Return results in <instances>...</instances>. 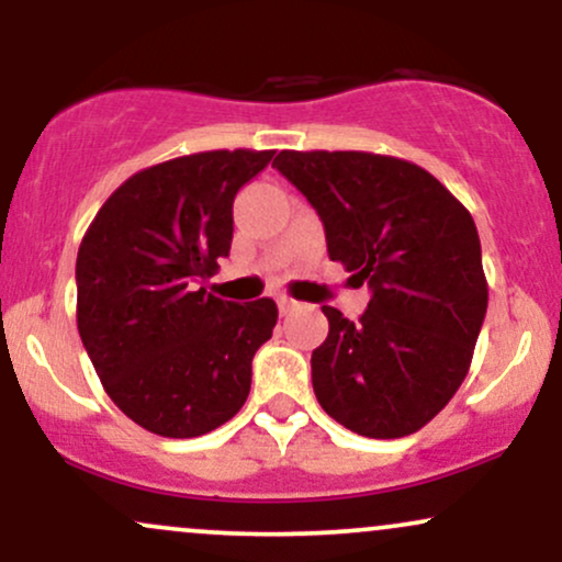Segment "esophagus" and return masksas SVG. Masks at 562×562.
Returning <instances> with one entry per match:
<instances>
[{"label":"esophagus","mask_w":562,"mask_h":562,"mask_svg":"<svg viewBox=\"0 0 562 562\" xmlns=\"http://www.w3.org/2000/svg\"><path fill=\"white\" fill-rule=\"evenodd\" d=\"M277 306H280V314H282V317H285V314L293 312V308H299L301 303L293 301V299H288V295H280V299H277Z\"/></svg>","instance_id":"1"}]
</instances>
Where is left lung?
Returning <instances> with one entry per match:
<instances>
[{"mask_svg":"<svg viewBox=\"0 0 562 562\" xmlns=\"http://www.w3.org/2000/svg\"><path fill=\"white\" fill-rule=\"evenodd\" d=\"M274 169L312 203L327 254L372 299L357 322L322 306L312 353L322 409L367 438L430 423L465 380L488 306L473 216L409 160L359 150H282Z\"/></svg>","mask_w":562,"mask_h":562,"instance_id":"1","label":"left lung"}]
</instances>
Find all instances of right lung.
Wrapping results in <instances>:
<instances>
[{
  "label": "right lung",
  "instance_id": "obj_1",
  "mask_svg": "<svg viewBox=\"0 0 562 562\" xmlns=\"http://www.w3.org/2000/svg\"><path fill=\"white\" fill-rule=\"evenodd\" d=\"M274 150H211L128 177L76 259L81 344L115 406L150 434L192 438L240 412L277 303L222 301L200 282L229 256L232 203Z\"/></svg>",
  "mask_w": 562,
  "mask_h": 562
}]
</instances>
